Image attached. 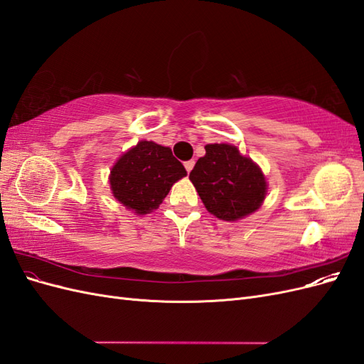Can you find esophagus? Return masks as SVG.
<instances>
[{
	"label": "esophagus",
	"instance_id": "obj_1",
	"mask_svg": "<svg viewBox=\"0 0 364 364\" xmlns=\"http://www.w3.org/2000/svg\"><path fill=\"white\" fill-rule=\"evenodd\" d=\"M183 167H185V170L186 171H191L193 170V167H194V161H186V162H183Z\"/></svg>",
	"mask_w": 364,
	"mask_h": 364
}]
</instances>
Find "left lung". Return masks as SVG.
<instances>
[{
  "mask_svg": "<svg viewBox=\"0 0 364 364\" xmlns=\"http://www.w3.org/2000/svg\"><path fill=\"white\" fill-rule=\"evenodd\" d=\"M205 150L190 179L208 211L226 222L257 211L267 190L258 165L229 144H208Z\"/></svg>",
  "mask_w": 364,
  "mask_h": 364,
  "instance_id": "left-lung-1",
  "label": "left lung"
}]
</instances>
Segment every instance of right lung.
<instances>
[{
	"mask_svg": "<svg viewBox=\"0 0 364 364\" xmlns=\"http://www.w3.org/2000/svg\"><path fill=\"white\" fill-rule=\"evenodd\" d=\"M186 176L171 149L141 141L121 156L111 171V188L118 202L136 214L156 209L174 182Z\"/></svg>",
	"mask_w": 364,
	"mask_h": 364,
	"instance_id": "obj_1",
	"label": "right lung"
}]
</instances>
